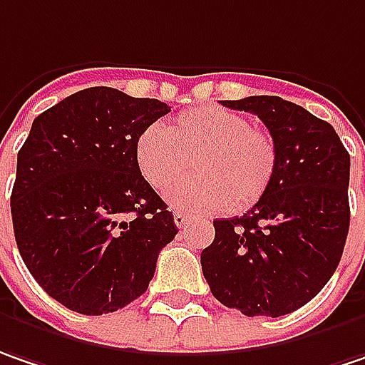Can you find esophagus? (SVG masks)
Listing matches in <instances>:
<instances>
[{
  "label": "esophagus",
  "mask_w": 365,
  "mask_h": 365,
  "mask_svg": "<svg viewBox=\"0 0 365 365\" xmlns=\"http://www.w3.org/2000/svg\"><path fill=\"white\" fill-rule=\"evenodd\" d=\"M173 221H175V225L180 227V229L187 227V223H190V219H187L185 212H175V215H173Z\"/></svg>",
  "instance_id": "obj_1"
}]
</instances>
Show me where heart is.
Masks as SVG:
<instances>
[{
    "label": "heart",
    "instance_id": "b5f03b06",
    "mask_svg": "<svg viewBox=\"0 0 365 365\" xmlns=\"http://www.w3.org/2000/svg\"><path fill=\"white\" fill-rule=\"evenodd\" d=\"M140 173L155 190H167L196 167L198 178L180 183L171 206L187 212L246 210L262 200L279 169V148L252 119L215 105L182 111L169 130L150 123L134 148Z\"/></svg>",
    "mask_w": 365,
    "mask_h": 365
}]
</instances>
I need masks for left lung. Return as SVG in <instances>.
Instances as JSON below:
<instances>
[{
	"instance_id": "left-lung-1",
	"label": "left lung",
	"mask_w": 365,
	"mask_h": 365,
	"mask_svg": "<svg viewBox=\"0 0 365 365\" xmlns=\"http://www.w3.org/2000/svg\"><path fill=\"white\" fill-rule=\"evenodd\" d=\"M264 121L279 148L274 182L244 217L215 221L200 254L212 295L246 316L306 306L339 267L349 231V153L329 121L281 97L223 101Z\"/></svg>"
}]
</instances>
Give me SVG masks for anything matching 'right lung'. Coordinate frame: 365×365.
<instances>
[{"label":"right lung","instance_id":"1","mask_svg":"<svg viewBox=\"0 0 365 365\" xmlns=\"http://www.w3.org/2000/svg\"><path fill=\"white\" fill-rule=\"evenodd\" d=\"M169 113L157 98L95 86L43 111L18 153L11 223L36 283L66 308L101 316L140 297L173 212L140 173V132Z\"/></svg>","mask_w":365,"mask_h":365}]
</instances>
